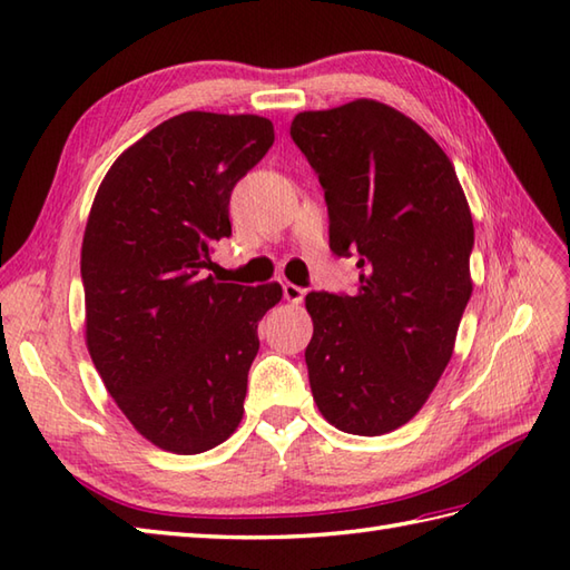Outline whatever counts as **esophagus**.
Returning a JSON list of instances; mask_svg holds the SVG:
<instances>
[{"instance_id":"34e87169","label":"esophagus","mask_w":570,"mask_h":570,"mask_svg":"<svg viewBox=\"0 0 570 570\" xmlns=\"http://www.w3.org/2000/svg\"><path fill=\"white\" fill-rule=\"evenodd\" d=\"M304 296H306V288H301V286L292 284V282L284 284V298L288 301V304H301V301H304Z\"/></svg>"}]
</instances>
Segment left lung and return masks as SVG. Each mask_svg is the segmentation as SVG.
<instances>
[{"instance_id":"1","label":"left lung","mask_w":570,"mask_h":570,"mask_svg":"<svg viewBox=\"0 0 570 570\" xmlns=\"http://www.w3.org/2000/svg\"><path fill=\"white\" fill-rule=\"evenodd\" d=\"M292 137L325 190L331 249L360 257L353 296H306L313 402L345 433H390L453 357L472 294L470 205L435 139L384 102L298 112Z\"/></svg>"}]
</instances>
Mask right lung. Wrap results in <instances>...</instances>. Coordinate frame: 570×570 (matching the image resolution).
I'll return each instance as SVG.
<instances>
[{
  "instance_id": "right-lung-1",
  "label": "right lung",
  "mask_w": 570,
  "mask_h": 570,
  "mask_svg": "<svg viewBox=\"0 0 570 570\" xmlns=\"http://www.w3.org/2000/svg\"><path fill=\"white\" fill-rule=\"evenodd\" d=\"M259 115L184 112L117 156L80 252L85 345L105 390L149 443L196 455L245 414L257 325L276 282L220 284L210 245L229 237V193L269 151Z\"/></svg>"
}]
</instances>
